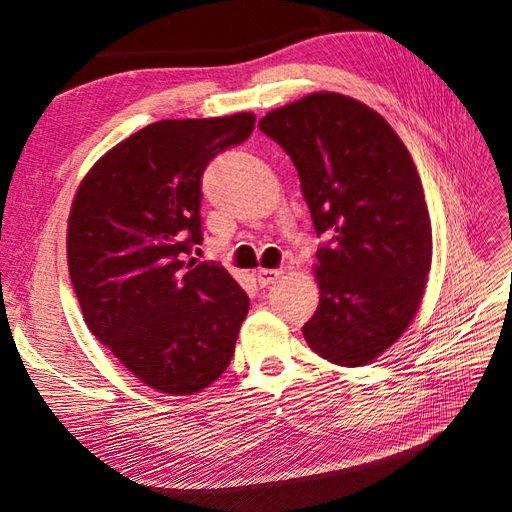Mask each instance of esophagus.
<instances>
[{"instance_id":"1","label":"esophagus","mask_w":512,"mask_h":512,"mask_svg":"<svg viewBox=\"0 0 512 512\" xmlns=\"http://www.w3.org/2000/svg\"><path fill=\"white\" fill-rule=\"evenodd\" d=\"M282 273H284L282 269H258L256 271V280H258L260 286H271V284H275L277 280H280Z\"/></svg>"}]
</instances>
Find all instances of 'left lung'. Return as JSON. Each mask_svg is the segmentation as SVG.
Returning <instances> with one entry per match:
<instances>
[{
	"label": "left lung",
	"instance_id": "8db88e82",
	"mask_svg": "<svg viewBox=\"0 0 512 512\" xmlns=\"http://www.w3.org/2000/svg\"><path fill=\"white\" fill-rule=\"evenodd\" d=\"M258 128L297 166L318 235L320 303L303 337L335 365H367L401 337L431 269V220L410 151L382 115L335 91L267 113Z\"/></svg>",
	"mask_w": 512,
	"mask_h": 512
}]
</instances>
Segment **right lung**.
<instances>
[{
    "instance_id": "add662e5",
    "label": "right lung",
    "mask_w": 512,
    "mask_h": 512,
    "mask_svg": "<svg viewBox=\"0 0 512 512\" xmlns=\"http://www.w3.org/2000/svg\"><path fill=\"white\" fill-rule=\"evenodd\" d=\"M254 123L252 113L149 123L106 151L72 200L68 269L87 327L160 393L207 389L235 354L250 299L224 267L185 258L203 243L207 164Z\"/></svg>"
}]
</instances>
